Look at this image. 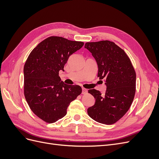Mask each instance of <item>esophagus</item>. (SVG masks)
Segmentation results:
<instances>
[{
  "label": "esophagus",
  "mask_w": 159,
  "mask_h": 159,
  "mask_svg": "<svg viewBox=\"0 0 159 159\" xmlns=\"http://www.w3.org/2000/svg\"><path fill=\"white\" fill-rule=\"evenodd\" d=\"M87 93H88V90L85 88H82V94H86Z\"/></svg>",
  "instance_id": "obj_1"
}]
</instances>
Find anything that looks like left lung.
Wrapping results in <instances>:
<instances>
[{
  "label": "left lung",
  "instance_id": "8db88e82",
  "mask_svg": "<svg viewBox=\"0 0 159 159\" xmlns=\"http://www.w3.org/2000/svg\"><path fill=\"white\" fill-rule=\"evenodd\" d=\"M97 61L100 80H105V94L88 90L95 102L88 109L89 116L100 123L111 125L123 117L131 107L136 91V73L125 51L114 42L102 40L85 43Z\"/></svg>",
  "mask_w": 159,
  "mask_h": 159
}]
</instances>
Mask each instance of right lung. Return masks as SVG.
I'll list each match as a JSON object with an SVG mask.
<instances>
[{"mask_svg": "<svg viewBox=\"0 0 159 159\" xmlns=\"http://www.w3.org/2000/svg\"><path fill=\"white\" fill-rule=\"evenodd\" d=\"M84 44L50 36L39 43L28 57L24 66V93L32 112L46 123L64 117L70 103L81 93L80 85L61 81L59 71H64L69 57Z\"/></svg>", "mask_w": 159, "mask_h": 159, "instance_id": "obj_1", "label": "right lung"}]
</instances>
